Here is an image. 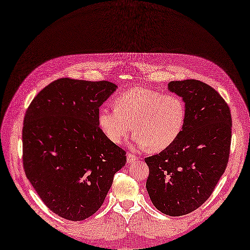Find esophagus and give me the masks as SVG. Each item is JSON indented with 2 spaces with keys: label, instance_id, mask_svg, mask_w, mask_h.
<instances>
[{
  "label": "esophagus",
  "instance_id": "obj_1",
  "mask_svg": "<svg viewBox=\"0 0 250 250\" xmlns=\"http://www.w3.org/2000/svg\"><path fill=\"white\" fill-rule=\"evenodd\" d=\"M135 160H137V158H136V156L133 155V153L129 152L128 155H126V163H131V162H133Z\"/></svg>",
  "mask_w": 250,
  "mask_h": 250
}]
</instances>
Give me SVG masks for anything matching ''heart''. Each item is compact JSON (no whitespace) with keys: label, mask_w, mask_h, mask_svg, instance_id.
<instances>
[{"label":"heart","mask_w":250,"mask_h":250,"mask_svg":"<svg viewBox=\"0 0 250 250\" xmlns=\"http://www.w3.org/2000/svg\"><path fill=\"white\" fill-rule=\"evenodd\" d=\"M115 106H103L99 110V126L105 136L119 145L133 128L134 144L151 151L174 144L187 117L186 104L178 95L140 87L118 95Z\"/></svg>","instance_id":"b5f03b06"}]
</instances>
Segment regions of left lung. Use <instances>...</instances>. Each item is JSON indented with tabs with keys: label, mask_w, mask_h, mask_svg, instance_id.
<instances>
[{
	"label": "left lung",
	"mask_w": 250,
	"mask_h": 250,
	"mask_svg": "<svg viewBox=\"0 0 250 250\" xmlns=\"http://www.w3.org/2000/svg\"><path fill=\"white\" fill-rule=\"evenodd\" d=\"M187 109L178 139L158 155L145 158L146 188L152 204L168 216H183L213 193L230 157L232 118L221 95L208 84L187 79L168 83Z\"/></svg>",
	"instance_id": "obj_1"
}]
</instances>
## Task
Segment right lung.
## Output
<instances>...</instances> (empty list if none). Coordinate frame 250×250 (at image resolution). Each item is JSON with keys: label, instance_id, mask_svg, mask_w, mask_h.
<instances>
[{"label": "right lung", "instance_id": "right-lung-1", "mask_svg": "<svg viewBox=\"0 0 250 250\" xmlns=\"http://www.w3.org/2000/svg\"><path fill=\"white\" fill-rule=\"evenodd\" d=\"M113 83L60 78L45 87L25 111V176L48 208L62 218L92 216L106 198L125 151L100 129L99 107Z\"/></svg>", "mask_w": 250, "mask_h": 250}]
</instances>
